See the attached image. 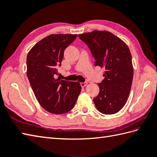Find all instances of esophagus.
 <instances>
[{
  "label": "esophagus",
  "mask_w": 157,
  "mask_h": 157,
  "mask_svg": "<svg viewBox=\"0 0 157 157\" xmlns=\"http://www.w3.org/2000/svg\"><path fill=\"white\" fill-rule=\"evenodd\" d=\"M87 84H88L87 82H82V83H80V85L82 87H85V86L87 85Z\"/></svg>",
  "instance_id": "obj_1"
}]
</instances>
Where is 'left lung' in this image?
<instances>
[{
	"instance_id": "left-lung-1",
	"label": "left lung",
	"mask_w": 157,
	"mask_h": 157,
	"mask_svg": "<svg viewBox=\"0 0 157 157\" xmlns=\"http://www.w3.org/2000/svg\"><path fill=\"white\" fill-rule=\"evenodd\" d=\"M78 36L90 50L94 65L105 69V78L98 84L99 94L93 100L96 107L102 114H115L124 106L131 90L134 68L128 46L107 31L94 30Z\"/></svg>"
}]
</instances>
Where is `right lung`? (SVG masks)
Returning <instances> with one entry per match:
<instances>
[{"instance_id":"obj_1","label":"right lung","mask_w":157,"mask_h":157,"mask_svg":"<svg viewBox=\"0 0 157 157\" xmlns=\"http://www.w3.org/2000/svg\"><path fill=\"white\" fill-rule=\"evenodd\" d=\"M77 34H52L39 41L27 56V75L36 99L43 109L53 114L67 113L73 108L79 93V82L55 78L64 51Z\"/></svg>"}]
</instances>
